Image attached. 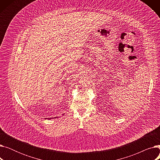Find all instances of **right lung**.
Listing matches in <instances>:
<instances>
[{"label": "right lung", "instance_id": "right-lung-1", "mask_svg": "<svg viewBox=\"0 0 160 160\" xmlns=\"http://www.w3.org/2000/svg\"><path fill=\"white\" fill-rule=\"evenodd\" d=\"M55 118H56V117H55ZM52 119V118H48V119H46V118H45V119Z\"/></svg>", "mask_w": 160, "mask_h": 160}]
</instances>
